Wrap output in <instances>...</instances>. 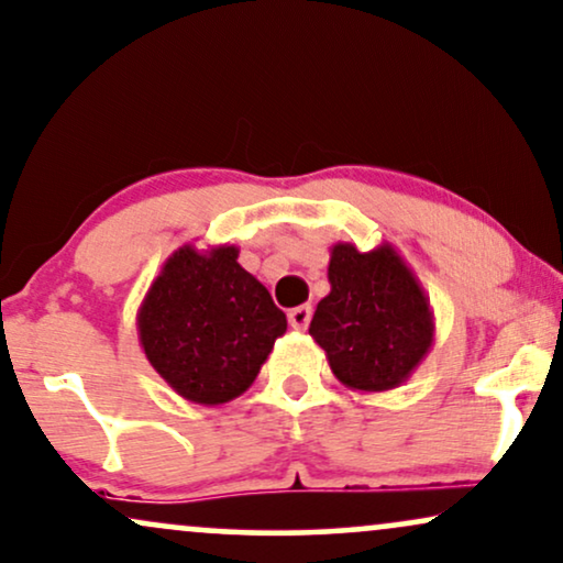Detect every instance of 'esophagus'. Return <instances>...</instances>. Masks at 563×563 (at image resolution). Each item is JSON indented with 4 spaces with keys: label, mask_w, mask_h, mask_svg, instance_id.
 <instances>
[{
    "label": "esophagus",
    "mask_w": 563,
    "mask_h": 563,
    "mask_svg": "<svg viewBox=\"0 0 563 563\" xmlns=\"http://www.w3.org/2000/svg\"><path fill=\"white\" fill-rule=\"evenodd\" d=\"M310 318H312L310 305H299V308L289 310V325L295 328V331H305V328L310 325Z\"/></svg>",
    "instance_id": "esophagus-1"
}]
</instances>
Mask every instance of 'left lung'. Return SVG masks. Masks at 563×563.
Here are the masks:
<instances>
[{"label":"left lung","instance_id":"obj_1","mask_svg":"<svg viewBox=\"0 0 563 563\" xmlns=\"http://www.w3.org/2000/svg\"><path fill=\"white\" fill-rule=\"evenodd\" d=\"M331 291L310 323L346 388H398L432 349L434 323L424 289L390 245L360 253L352 243L331 247Z\"/></svg>","mask_w":563,"mask_h":563}]
</instances>
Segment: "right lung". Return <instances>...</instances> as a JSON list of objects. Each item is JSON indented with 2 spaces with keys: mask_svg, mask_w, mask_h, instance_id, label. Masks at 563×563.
Instances as JSON below:
<instances>
[{
  "mask_svg": "<svg viewBox=\"0 0 563 563\" xmlns=\"http://www.w3.org/2000/svg\"><path fill=\"white\" fill-rule=\"evenodd\" d=\"M136 325L150 364L178 396L219 406L251 388L287 316L238 264L235 245H184L152 282Z\"/></svg>",
  "mask_w": 563,
  "mask_h": 563,
  "instance_id": "1",
  "label": "right lung"
}]
</instances>
